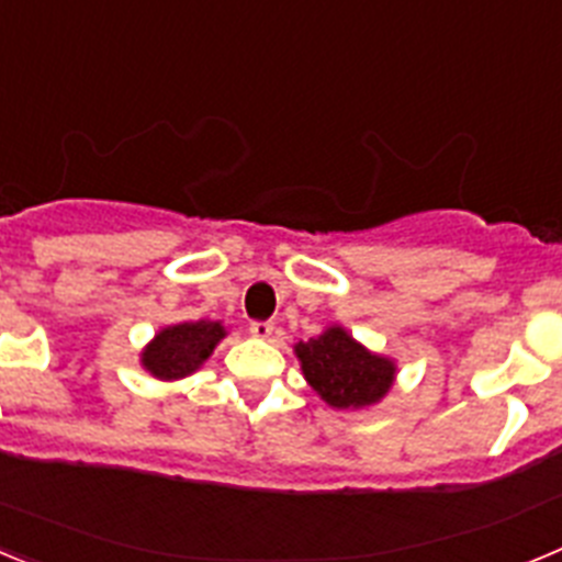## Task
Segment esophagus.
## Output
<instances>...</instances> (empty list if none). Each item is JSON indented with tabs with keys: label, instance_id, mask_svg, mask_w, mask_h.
Instances as JSON below:
<instances>
[{
	"label": "esophagus",
	"instance_id": "34e87169",
	"mask_svg": "<svg viewBox=\"0 0 562 562\" xmlns=\"http://www.w3.org/2000/svg\"><path fill=\"white\" fill-rule=\"evenodd\" d=\"M272 331H276V326L270 321H256V324H250V335L258 337V340H270Z\"/></svg>",
	"mask_w": 562,
	"mask_h": 562
}]
</instances>
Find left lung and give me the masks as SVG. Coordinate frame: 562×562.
Instances as JSON below:
<instances>
[{
	"mask_svg": "<svg viewBox=\"0 0 562 562\" xmlns=\"http://www.w3.org/2000/svg\"><path fill=\"white\" fill-rule=\"evenodd\" d=\"M304 380L321 400L337 411H362L385 400L396 380V362L366 349L340 324L326 326L317 337L295 342Z\"/></svg>",
	"mask_w": 562,
	"mask_h": 562,
	"instance_id": "8db88e82",
	"label": "left lung"
}]
</instances>
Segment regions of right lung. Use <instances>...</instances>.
<instances>
[{
	"instance_id": "add662e5",
	"label": "right lung",
	"mask_w": 562,
	"mask_h": 562,
	"mask_svg": "<svg viewBox=\"0 0 562 562\" xmlns=\"http://www.w3.org/2000/svg\"><path fill=\"white\" fill-rule=\"evenodd\" d=\"M225 337L227 329L222 321H186L166 326L143 346L140 366L154 380H182L196 374Z\"/></svg>"
}]
</instances>
